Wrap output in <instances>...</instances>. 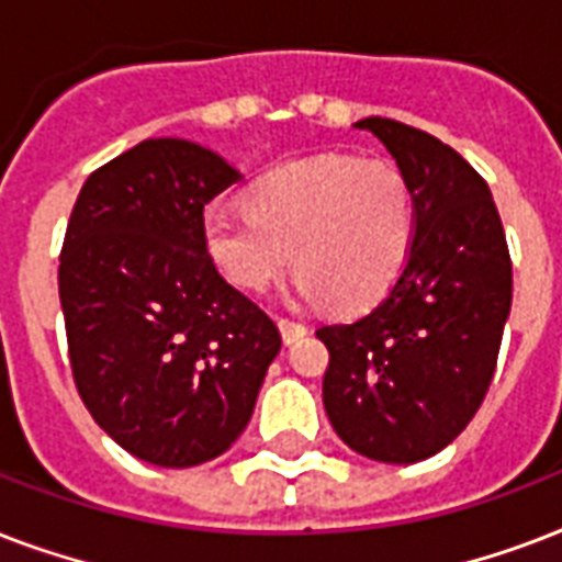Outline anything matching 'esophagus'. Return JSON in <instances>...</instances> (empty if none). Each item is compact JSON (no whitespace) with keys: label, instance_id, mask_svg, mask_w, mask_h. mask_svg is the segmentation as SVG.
I'll return each mask as SVG.
<instances>
[{"label":"esophagus","instance_id":"obj_1","mask_svg":"<svg viewBox=\"0 0 562 562\" xmlns=\"http://www.w3.org/2000/svg\"><path fill=\"white\" fill-rule=\"evenodd\" d=\"M277 324H280L282 341H285V344L300 341V338H303V335L308 333V326H306V324H300V321H294V317L280 315V317H277Z\"/></svg>","mask_w":562,"mask_h":562}]
</instances>
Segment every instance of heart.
Instances as JSON below:
<instances>
[{
    "label": "heart",
    "instance_id": "heart-1",
    "mask_svg": "<svg viewBox=\"0 0 562 562\" xmlns=\"http://www.w3.org/2000/svg\"><path fill=\"white\" fill-rule=\"evenodd\" d=\"M247 212L212 206L203 245L233 285L262 294L289 271L300 291L356 312L400 280L417 241V201L387 160L317 154L282 162L245 194Z\"/></svg>",
    "mask_w": 562,
    "mask_h": 562
}]
</instances>
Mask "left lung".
Masks as SVG:
<instances>
[{"instance_id": "obj_1", "label": "left lung", "mask_w": 562, "mask_h": 562, "mask_svg": "<svg viewBox=\"0 0 562 562\" xmlns=\"http://www.w3.org/2000/svg\"><path fill=\"white\" fill-rule=\"evenodd\" d=\"M417 201V241L368 315L329 324L324 408L344 443L384 463H417L470 426L487 396L514 300V265L487 183L437 136L361 119Z\"/></svg>"}]
</instances>
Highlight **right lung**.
Returning <instances> with one entry per match:
<instances>
[{
	"mask_svg": "<svg viewBox=\"0 0 562 562\" xmlns=\"http://www.w3.org/2000/svg\"><path fill=\"white\" fill-rule=\"evenodd\" d=\"M238 171L187 139L95 169L66 224L57 289L75 387L136 458L198 467L254 414L280 329L203 245V206Z\"/></svg>",
	"mask_w": 562,
	"mask_h": 562,
	"instance_id": "1",
	"label": "right lung"
}]
</instances>
